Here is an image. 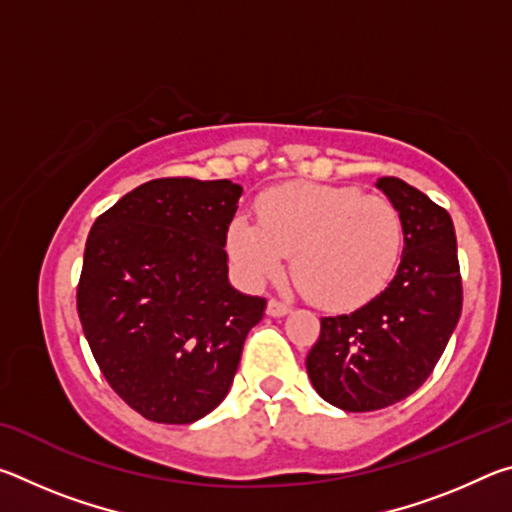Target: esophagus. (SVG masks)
<instances>
[{"label":"esophagus","mask_w":512,"mask_h":512,"mask_svg":"<svg viewBox=\"0 0 512 512\" xmlns=\"http://www.w3.org/2000/svg\"><path fill=\"white\" fill-rule=\"evenodd\" d=\"M291 311L289 305H284L280 300H268V307H266V314L273 316V318H280V316H287Z\"/></svg>","instance_id":"obj_1"}]
</instances>
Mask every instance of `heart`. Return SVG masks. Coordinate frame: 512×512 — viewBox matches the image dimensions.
<instances>
[{
  "instance_id": "b5f03b06",
  "label": "heart",
  "mask_w": 512,
  "mask_h": 512,
  "mask_svg": "<svg viewBox=\"0 0 512 512\" xmlns=\"http://www.w3.org/2000/svg\"><path fill=\"white\" fill-rule=\"evenodd\" d=\"M259 223L237 216L228 250L253 284L293 275L316 305L350 311L384 291L400 266L404 225L384 196L357 187L287 183L257 201Z\"/></svg>"
}]
</instances>
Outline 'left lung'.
I'll return each instance as SVG.
<instances>
[{"label":"left lung","instance_id":"1","mask_svg":"<svg viewBox=\"0 0 512 512\" xmlns=\"http://www.w3.org/2000/svg\"><path fill=\"white\" fill-rule=\"evenodd\" d=\"M377 189L402 216L400 266L368 305L320 318V336L307 354L316 393L350 413L386 409L418 391L463 307L452 216L400 178H379Z\"/></svg>","mask_w":512,"mask_h":512}]
</instances>
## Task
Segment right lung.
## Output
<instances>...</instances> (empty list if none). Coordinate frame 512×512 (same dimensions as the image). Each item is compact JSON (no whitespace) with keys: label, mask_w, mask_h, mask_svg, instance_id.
<instances>
[{"label":"right lung","mask_w":512,"mask_h":512,"mask_svg":"<svg viewBox=\"0 0 512 512\" xmlns=\"http://www.w3.org/2000/svg\"><path fill=\"white\" fill-rule=\"evenodd\" d=\"M232 180H149L94 221L76 307L103 377L146 420L189 424L228 395L266 300L228 280Z\"/></svg>","instance_id":"add662e5"}]
</instances>
